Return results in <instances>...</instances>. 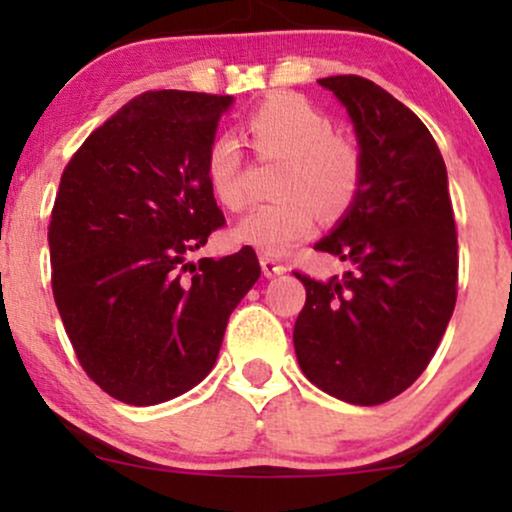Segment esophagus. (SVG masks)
Masks as SVG:
<instances>
[{"mask_svg":"<svg viewBox=\"0 0 512 512\" xmlns=\"http://www.w3.org/2000/svg\"><path fill=\"white\" fill-rule=\"evenodd\" d=\"M260 264H262V272H264V276H279V274H284V272H286L284 264L276 262L274 257L262 255V257H260Z\"/></svg>","mask_w":512,"mask_h":512,"instance_id":"1","label":"esophagus"}]
</instances>
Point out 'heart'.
<instances>
[{"label":"heart","instance_id":"b5f03b06","mask_svg":"<svg viewBox=\"0 0 512 512\" xmlns=\"http://www.w3.org/2000/svg\"><path fill=\"white\" fill-rule=\"evenodd\" d=\"M248 139L262 161H284L279 195L252 209L233 238L250 248L281 255L315 233L317 219H337L354 207L366 158L354 139L334 134V120L298 93H274L245 120ZM204 173L226 209L248 204L245 154L236 137L221 134L207 149Z\"/></svg>","mask_w":512,"mask_h":512}]
</instances>
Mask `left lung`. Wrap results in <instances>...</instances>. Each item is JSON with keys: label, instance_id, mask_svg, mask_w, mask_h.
Here are the masks:
<instances>
[{"label": "left lung", "instance_id": "1", "mask_svg": "<svg viewBox=\"0 0 512 512\" xmlns=\"http://www.w3.org/2000/svg\"><path fill=\"white\" fill-rule=\"evenodd\" d=\"M349 110L366 158L361 192L315 245L346 264L327 281L293 272V327L310 383L349 404L402 395L436 354L457 301V231L436 139L404 103L356 74L320 79Z\"/></svg>", "mask_w": 512, "mask_h": 512}]
</instances>
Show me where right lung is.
Listing matches in <instances>:
<instances>
[{
	"label": "right lung",
	"instance_id": "right-lung-1",
	"mask_svg": "<svg viewBox=\"0 0 512 512\" xmlns=\"http://www.w3.org/2000/svg\"><path fill=\"white\" fill-rule=\"evenodd\" d=\"M231 96L146 91L93 129L64 168L48 240L52 293L81 368L134 407L214 368L255 250L187 257L226 223L204 161Z\"/></svg>",
	"mask_w": 512,
	"mask_h": 512
}]
</instances>
